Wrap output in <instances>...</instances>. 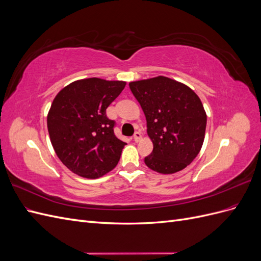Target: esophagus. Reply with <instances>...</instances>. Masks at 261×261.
<instances>
[{"label":"esophagus","mask_w":261,"mask_h":261,"mask_svg":"<svg viewBox=\"0 0 261 261\" xmlns=\"http://www.w3.org/2000/svg\"><path fill=\"white\" fill-rule=\"evenodd\" d=\"M134 140L136 141V143H138V141L141 139V133L140 132H136L135 134H134Z\"/></svg>","instance_id":"1"}]
</instances>
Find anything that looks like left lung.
I'll list each match as a JSON object with an SVG mask.
<instances>
[{
  "mask_svg": "<svg viewBox=\"0 0 261 261\" xmlns=\"http://www.w3.org/2000/svg\"><path fill=\"white\" fill-rule=\"evenodd\" d=\"M129 88L146 115L153 143L152 152L145 158L147 167L162 174L186 168L199 153L206 132L207 115L199 97L164 76L129 83Z\"/></svg>",
  "mask_w": 261,
  "mask_h": 261,
  "instance_id": "1",
  "label": "left lung"
}]
</instances>
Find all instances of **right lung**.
Masks as SVG:
<instances>
[{"label":"right lung","instance_id":"1","mask_svg":"<svg viewBox=\"0 0 261 261\" xmlns=\"http://www.w3.org/2000/svg\"><path fill=\"white\" fill-rule=\"evenodd\" d=\"M126 83L88 78L62 89L48 114L52 146L63 164L75 174L98 178L113 170L126 145L114 135L115 121L106 110Z\"/></svg>","mask_w":261,"mask_h":261}]
</instances>
